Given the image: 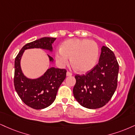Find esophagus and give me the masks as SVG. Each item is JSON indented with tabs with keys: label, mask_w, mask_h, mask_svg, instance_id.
Segmentation results:
<instances>
[{
	"label": "esophagus",
	"mask_w": 135,
	"mask_h": 135,
	"mask_svg": "<svg viewBox=\"0 0 135 135\" xmlns=\"http://www.w3.org/2000/svg\"><path fill=\"white\" fill-rule=\"evenodd\" d=\"M66 76H67V77H69V76H72V74L71 72H66Z\"/></svg>",
	"instance_id": "34e87169"
}]
</instances>
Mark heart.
<instances>
[{
    "label": "heart",
    "instance_id": "b5f03b06",
    "mask_svg": "<svg viewBox=\"0 0 135 135\" xmlns=\"http://www.w3.org/2000/svg\"><path fill=\"white\" fill-rule=\"evenodd\" d=\"M99 49L95 41L87 39H70L61 45L60 50L55 52L56 62L60 67L69 63L79 72L85 73L95 66L99 58Z\"/></svg>",
    "mask_w": 135,
    "mask_h": 135
}]
</instances>
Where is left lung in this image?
Masks as SVG:
<instances>
[{
    "instance_id": "1",
    "label": "left lung",
    "mask_w": 135,
    "mask_h": 135,
    "mask_svg": "<svg viewBox=\"0 0 135 135\" xmlns=\"http://www.w3.org/2000/svg\"><path fill=\"white\" fill-rule=\"evenodd\" d=\"M119 65L113 51L101 48L99 63L85 75H75V99L88 109L100 108L109 101L117 87Z\"/></svg>"
}]
</instances>
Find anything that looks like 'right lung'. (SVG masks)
Returning <instances> with one entry per match:
<instances>
[{
    "mask_svg": "<svg viewBox=\"0 0 135 135\" xmlns=\"http://www.w3.org/2000/svg\"><path fill=\"white\" fill-rule=\"evenodd\" d=\"M55 38L44 37L27 43L22 47L16 56L14 62V84L21 99L27 105L35 109H42L50 106L56 99L58 88L66 77V70L51 67L47 69L41 77L36 79L27 77L22 72L21 60L25 50L34 48L53 52L52 44ZM48 55L49 62L53 58Z\"/></svg>",
    "mask_w": 135,
    "mask_h": 135,
    "instance_id": "obj_1",
    "label": "right lung"
}]
</instances>
